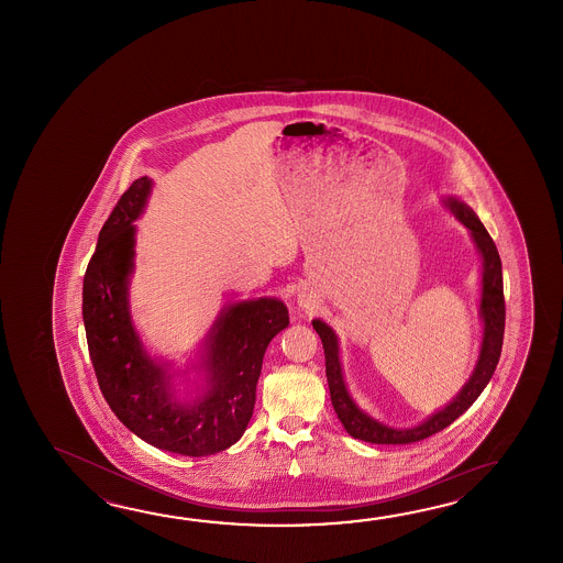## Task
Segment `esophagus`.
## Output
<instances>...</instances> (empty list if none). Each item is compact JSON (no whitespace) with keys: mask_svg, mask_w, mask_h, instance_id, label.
Returning <instances> with one entry per match:
<instances>
[{"mask_svg":"<svg viewBox=\"0 0 563 563\" xmlns=\"http://www.w3.org/2000/svg\"><path fill=\"white\" fill-rule=\"evenodd\" d=\"M299 306H303V308H310L311 303H310V299H299Z\"/></svg>","mask_w":563,"mask_h":563,"instance_id":"obj_1","label":"esophagus"}]
</instances>
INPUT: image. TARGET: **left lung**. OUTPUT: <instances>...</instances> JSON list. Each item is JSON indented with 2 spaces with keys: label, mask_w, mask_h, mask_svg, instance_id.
<instances>
[{
  "label": "left lung",
  "mask_w": 563,
  "mask_h": 563,
  "mask_svg": "<svg viewBox=\"0 0 563 563\" xmlns=\"http://www.w3.org/2000/svg\"><path fill=\"white\" fill-rule=\"evenodd\" d=\"M443 203L468 229L471 240L477 245V252L481 255L478 313H481V322H483V340H481L475 371L468 376L465 386L459 390V395L446 407L432 412L429 419L422 420L417 427L395 429V427H388L380 420L374 419L354 402V398L347 393L346 383H344L338 335L328 323L322 320H313L311 325L322 338L323 354H325V378L330 386L332 407H334L340 422L344 424L347 434L360 439V441L372 444H408L429 439L434 432L443 431L477 400L478 395L489 384L490 376L497 368V362L501 356L503 332H505L501 257H499V252L490 240L487 229L478 221L475 211L465 201H461L456 197H446L443 199Z\"/></svg>",
  "instance_id": "left-lung-1"
}]
</instances>
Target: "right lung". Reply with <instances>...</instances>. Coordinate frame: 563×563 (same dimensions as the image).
I'll return each mask as SVG.
<instances>
[{
  "mask_svg": "<svg viewBox=\"0 0 563 563\" xmlns=\"http://www.w3.org/2000/svg\"><path fill=\"white\" fill-rule=\"evenodd\" d=\"M151 191L148 177L132 183L100 229L86 267L82 318L90 360L108 407L144 443L177 455H216L247 429L265 350L289 316L277 298L223 308L195 364L197 380L177 386L170 364L148 354L131 318L134 221Z\"/></svg>",
  "mask_w": 563,
  "mask_h": 563,
  "instance_id": "1",
  "label": "right lung"
}]
</instances>
